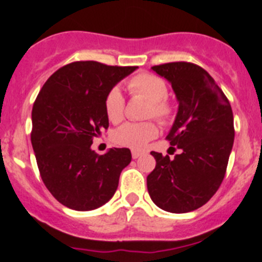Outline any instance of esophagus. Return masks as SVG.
I'll return each instance as SVG.
<instances>
[{
  "mask_svg": "<svg viewBox=\"0 0 262 262\" xmlns=\"http://www.w3.org/2000/svg\"><path fill=\"white\" fill-rule=\"evenodd\" d=\"M142 156V153L141 152H137V150H133V152H132V157L134 158V160H137V158H139Z\"/></svg>",
  "mask_w": 262,
  "mask_h": 262,
  "instance_id": "1",
  "label": "esophagus"
}]
</instances>
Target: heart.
Here are the masks:
<instances>
[{"instance_id": "obj_1", "label": "heart", "mask_w": 262, "mask_h": 262, "mask_svg": "<svg viewBox=\"0 0 262 262\" xmlns=\"http://www.w3.org/2000/svg\"><path fill=\"white\" fill-rule=\"evenodd\" d=\"M128 90L133 96H141L148 101L147 118L157 119L160 123L166 124L173 115L172 105L167 97L168 90L165 81L150 73H139L128 81ZM123 94L118 87H113L105 97V113L112 123H119L124 116ZM158 134V128L153 121L144 123L123 124L113 133V141L118 146L141 150L147 143L155 139Z\"/></svg>"}]
</instances>
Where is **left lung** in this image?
I'll list each match as a JSON object with an SVG mask.
<instances>
[{
    "label": "left lung",
    "instance_id": "8db88e82",
    "mask_svg": "<svg viewBox=\"0 0 262 262\" xmlns=\"http://www.w3.org/2000/svg\"><path fill=\"white\" fill-rule=\"evenodd\" d=\"M152 70L170 82L179 101L166 139L181 153L170 160L150 152L156 167L147 176V189L161 209L192 212L209 202L226 175L234 141L233 113L223 91L199 66L172 62Z\"/></svg>",
    "mask_w": 262,
    "mask_h": 262
}]
</instances>
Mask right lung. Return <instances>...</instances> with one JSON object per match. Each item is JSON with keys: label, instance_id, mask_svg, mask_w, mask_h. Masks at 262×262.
Here are the masks:
<instances>
[{"label": "right lung", "instance_id": "right-lung-1", "mask_svg": "<svg viewBox=\"0 0 262 262\" xmlns=\"http://www.w3.org/2000/svg\"><path fill=\"white\" fill-rule=\"evenodd\" d=\"M137 68L73 62L55 71L36 96L31 144L39 172L50 194L70 209L84 212L109 202L130 163L128 148L97 155L91 144L109 128L107 92Z\"/></svg>", "mask_w": 262, "mask_h": 262}]
</instances>
